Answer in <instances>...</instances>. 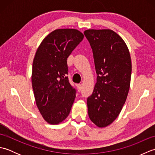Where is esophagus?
<instances>
[{"mask_svg":"<svg viewBox=\"0 0 155 155\" xmlns=\"http://www.w3.org/2000/svg\"><path fill=\"white\" fill-rule=\"evenodd\" d=\"M77 88H78V91L81 92L82 91V88H83V86H82V84H77Z\"/></svg>","mask_w":155,"mask_h":155,"instance_id":"1","label":"esophagus"}]
</instances>
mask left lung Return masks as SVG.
<instances>
[{
	"label": "left lung",
	"instance_id": "left-lung-1",
	"mask_svg": "<svg viewBox=\"0 0 155 155\" xmlns=\"http://www.w3.org/2000/svg\"><path fill=\"white\" fill-rule=\"evenodd\" d=\"M93 50L97 83L87 98L88 113L98 127H106L119 115L129 91L132 63L127 46L110 29L84 32Z\"/></svg>",
	"mask_w": 155,
	"mask_h": 155
}]
</instances>
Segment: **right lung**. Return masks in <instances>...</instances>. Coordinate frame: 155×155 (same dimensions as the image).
Wrapping results in <instances>:
<instances>
[{
  "mask_svg": "<svg viewBox=\"0 0 155 155\" xmlns=\"http://www.w3.org/2000/svg\"><path fill=\"white\" fill-rule=\"evenodd\" d=\"M83 38L77 29H56L42 40L36 52L32 89L39 112L51 124L62 123L70 113L76 90L67 77V60Z\"/></svg>",
  "mask_w": 155,
  "mask_h": 155,
  "instance_id": "right-lung-1",
  "label": "right lung"
}]
</instances>
